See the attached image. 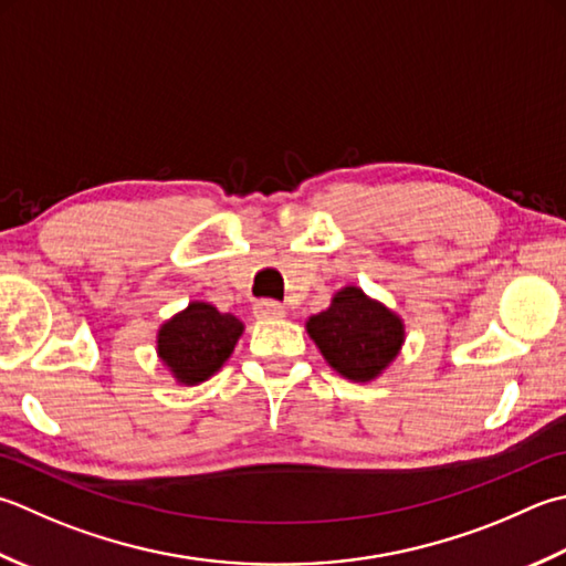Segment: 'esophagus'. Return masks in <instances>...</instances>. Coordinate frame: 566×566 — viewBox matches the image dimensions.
I'll return each instance as SVG.
<instances>
[{
    "mask_svg": "<svg viewBox=\"0 0 566 566\" xmlns=\"http://www.w3.org/2000/svg\"><path fill=\"white\" fill-rule=\"evenodd\" d=\"M254 316L258 318H280L284 316V306L274 298H262V302L254 304Z\"/></svg>",
    "mask_w": 566,
    "mask_h": 566,
    "instance_id": "34e87169",
    "label": "esophagus"
}]
</instances>
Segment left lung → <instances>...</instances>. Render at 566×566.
<instances>
[{"label": "left lung", "mask_w": 566, "mask_h": 566, "mask_svg": "<svg viewBox=\"0 0 566 566\" xmlns=\"http://www.w3.org/2000/svg\"><path fill=\"white\" fill-rule=\"evenodd\" d=\"M308 336L331 368L348 380H373L402 346V321L358 286H346L326 312L308 318Z\"/></svg>", "instance_id": "obj_1"}]
</instances>
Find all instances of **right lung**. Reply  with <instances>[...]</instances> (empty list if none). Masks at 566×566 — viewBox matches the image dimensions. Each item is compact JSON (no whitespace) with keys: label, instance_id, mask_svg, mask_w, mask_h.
<instances>
[{"label":"right lung","instance_id":"right-lung-1","mask_svg":"<svg viewBox=\"0 0 566 566\" xmlns=\"http://www.w3.org/2000/svg\"><path fill=\"white\" fill-rule=\"evenodd\" d=\"M242 334L240 318L216 306L193 302L159 331V356L176 380L196 385L223 365Z\"/></svg>","mask_w":566,"mask_h":566}]
</instances>
